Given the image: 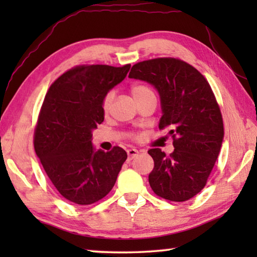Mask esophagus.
Masks as SVG:
<instances>
[{
    "label": "esophagus",
    "mask_w": 257,
    "mask_h": 257,
    "mask_svg": "<svg viewBox=\"0 0 257 257\" xmlns=\"http://www.w3.org/2000/svg\"><path fill=\"white\" fill-rule=\"evenodd\" d=\"M127 154H128V159L129 160H133L138 156V151L137 150H134V149H130L127 151Z\"/></svg>",
    "instance_id": "34e87169"
}]
</instances>
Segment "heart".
Returning <instances> with one entry per match:
<instances>
[{
  "instance_id": "1",
  "label": "heart",
  "mask_w": 257,
  "mask_h": 257,
  "mask_svg": "<svg viewBox=\"0 0 257 257\" xmlns=\"http://www.w3.org/2000/svg\"><path fill=\"white\" fill-rule=\"evenodd\" d=\"M130 92H132L133 97L135 101H136V103L141 102V101H143V99H146V98H151V97L156 98L154 90L152 89L150 86L144 85V84L134 85L132 87V89H130ZM113 99H114V93L113 92H108L104 95V97L102 99V108L104 112H107L108 110H110Z\"/></svg>"
}]
</instances>
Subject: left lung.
Returning <instances> with one entry per match:
<instances>
[{
	"label": "left lung",
	"instance_id": "1",
	"mask_svg": "<svg viewBox=\"0 0 257 257\" xmlns=\"http://www.w3.org/2000/svg\"><path fill=\"white\" fill-rule=\"evenodd\" d=\"M129 78L158 89L163 112L159 128L170 129L175 146L170 155L149 151L154 160L151 188L168 201H188L205 187L222 145V114L214 93L197 69L175 58L138 62Z\"/></svg>",
	"mask_w": 257,
	"mask_h": 257
}]
</instances>
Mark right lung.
<instances>
[{"label": "right lung", "instance_id": "1", "mask_svg": "<svg viewBox=\"0 0 257 257\" xmlns=\"http://www.w3.org/2000/svg\"><path fill=\"white\" fill-rule=\"evenodd\" d=\"M129 69L130 64L77 66L46 93L35 127V152L56 190L72 203L89 205L105 197L127 160L119 146L95 151L92 132L104 121V95Z\"/></svg>", "mask_w": 257, "mask_h": 257}]
</instances>
